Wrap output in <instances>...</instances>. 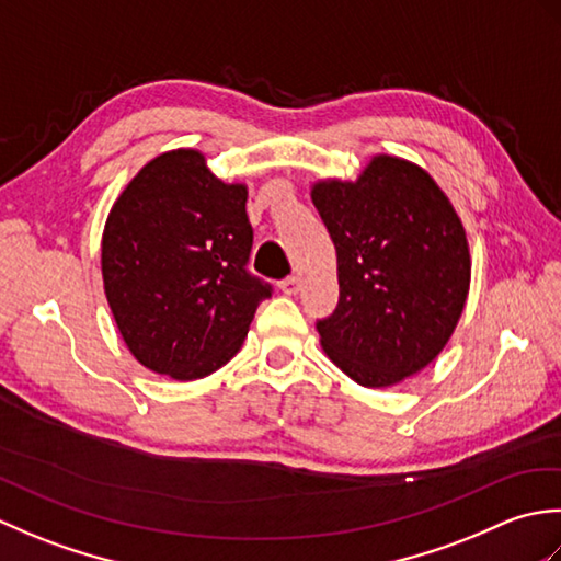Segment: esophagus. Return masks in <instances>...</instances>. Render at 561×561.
Returning a JSON list of instances; mask_svg holds the SVG:
<instances>
[{
  "instance_id": "obj_1",
  "label": "esophagus",
  "mask_w": 561,
  "mask_h": 561,
  "mask_svg": "<svg viewBox=\"0 0 561 561\" xmlns=\"http://www.w3.org/2000/svg\"><path fill=\"white\" fill-rule=\"evenodd\" d=\"M279 289L287 296H296L301 291V279L299 277H287L284 282H279Z\"/></svg>"
}]
</instances>
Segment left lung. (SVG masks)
<instances>
[{"label": "left lung", "mask_w": 561, "mask_h": 561, "mask_svg": "<svg viewBox=\"0 0 561 561\" xmlns=\"http://www.w3.org/2000/svg\"><path fill=\"white\" fill-rule=\"evenodd\" d=\"M311 199L337 253L340 304L320 320L328 359L364 388H390L444 352L470 291V248L422 165L374 153L356 181L320 178Z\"/></svg>", "instance_id": "obj_1"}]
</instances>
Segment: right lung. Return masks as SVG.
Here are the masks:
<instances>
[{"label": "right lung", "instance_id": "1", "mask_svg": "<svg viewBox=\"0 0 561 561\" xmlns=\"http://www.w3.org/2000/svg\"><path fill=\"white\" fill-rule=\"evenodd\" d=\"M245 183H224L190 147L153 157L113 202L103 291L125 347L149 371L197 380L241 350L270 296L245 272Z\"/></svg>", "mask_w": 561, "mask_h": 561}]
</instances>
